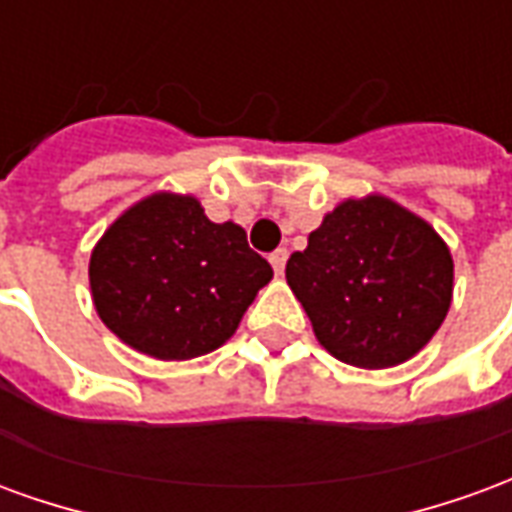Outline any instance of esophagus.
Segmentation results:
<instances>
[{
  "mask_svg": "<svg viewBox=\"0 0 512 512\" xmlns=\"http://www.w3.org/2000/svg\"><path fill=\"white\" fill-rule=\"evenodd\" d=\"M268 260H271L274 271H277V274H282V271H285V263H288V249H277V252H271V257H268Z\"/></svg>",
  "mask_w": 512,
  "mask_h": 512,
  "instance_id": "34e87169",
  "label": "esophagus"
}]
</instances>
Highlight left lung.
I'll use <instances>...</instances> for the list:
<instances>
[{"mask_svg": "<svg viewBox=\"0 0 512 512\" xmlns=\"http://www.w3.org/2000/svg\"><path fill=\"white\" fill-rule=\"evenodd\" d=\"M318 343L365 370L395 367L439 332L452 301L447 244L381 194L340 202L285 268Z\"/></svg>", "mask_w": 512, "mask_h": 512, "instance_id": "8db88e82", "label": "left lung"}]
</instances>
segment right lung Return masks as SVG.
<instances>
[{
  "mask_svg": "<svg viewBox=\"0 0 512 512\" xmlns=\"http://www.w3.org/2000/svg\"><path fill=\"white\" fill-rule=\"evenodd\" d=\"M271 277L244 227L211 222L194 197L169 191L131 205L90 257L93 304L106 329L164 362L227 343Z\"/></svg>",
  "mask_w": 512,
  "mask_h": 512,
  "instance_id": "1",
  "label": "right lung"
}]
</instances>
